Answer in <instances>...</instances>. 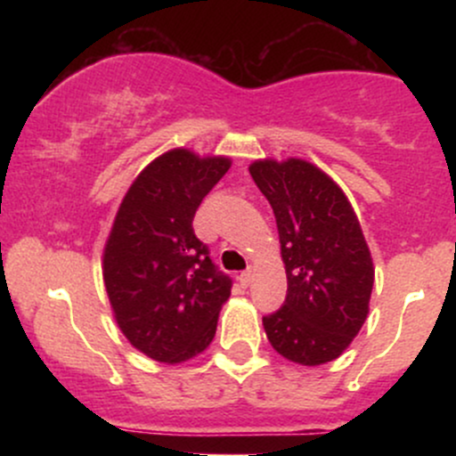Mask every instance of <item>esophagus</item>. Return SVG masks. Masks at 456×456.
Listing matches in <instances>:
<instances>
[{"instance_id": "obj_1", "label": "esophagus", "mask_w": 456, "mask_h": 456, "mask_svg": "<svg viewBox=\"0 0 456 456\" xmlns=\"http://www.w3.org/2000/svg\"><path fill=\"white\" fill-rule=\"evenodd\" d=\"M238 281H240V285H242V287H248L250 282H253V272H250V270L242 272V274L238 276Z\"/></svg>"}]
</instances>
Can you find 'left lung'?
I'll return each instance as SVG.
<instances>
[{
	"instance_id": "left-lung-1",
	"label": "left lung",
	"mask_w": 456,
	"mask_h": 456,
	"mask_svg": "<svg viewBox=\"0 0 456 456\" xmlns=\"http://www.w3.org/2000/svg\"><path fill=\"white\" fill-rule=\"evenodd\" d=\"M255 184L274 210L287 272L282 306L264 317L272 347L296 364L337 360L369 315L375 268L352 203L302 159L255 160Z\"/></svg>"
}]
</instances>
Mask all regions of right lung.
Wrapping results in <instances>:
<instances>
[{
	"instance_id": "1",
	"label": "right lung",
	"mask_w": 456,
	"mask_h": 456,
	"mask_svg": "<svg viewBox=\"0 0 456 456\" xmlns=\"http://www.w3.org/2000/svg\"><path fill=\"white\" fill-rule=\"evenodd\" d=\"M229 167L224 156L165 151L141 171L115 214L104 287L124 337L151 360L186 362L216 334L232 279L212 264L192 218Z\"/></svg>"
}]
</instances>
